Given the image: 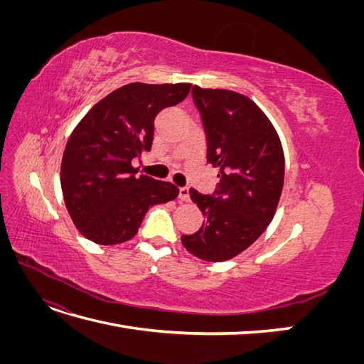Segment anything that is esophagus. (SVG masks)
Instances as JSON below:
<instances>
[{
    "instance_id": "esophagus-1",
    "label": "esophagus",
    "mask_w": 364,
    "mask_h": 364,
    "mask_svg": "<svg viewBox=\"0 0 364 364\" xmlns=\"http://www.w3.org/2000/svg\"><path fill=\"white\" fill-rule=\"evenodd\" d=\"M179 199L182 202H190V190L188 188H181L179 191Z\"/></svg>"
}]
</instances>
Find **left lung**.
<instances>
[{
	"label": "left lung",
	"instance_id": "left-lung-1",
	"mask_svg": "<svg viewBox=\"0 0 364 364\" xmlns=\"http://www.w3.org/2000/svg\"><path fill=\"white\" fill-rule=\"evenodd\" d=\"M208 138V162L218 168L213 196L190 190L206 220L183 247L203 261L222 262L255 243L277 213L284 186V150L277 129L249 97L193 87Z\"/></svg>",
	"mask_w": 364,
	"mask_h": 364
}]
</instances>
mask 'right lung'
<instances>
[{"label": "right lung", "mask_w": 364, "mask_h": 364, "mask_svg": "<svg viewBox=\"0 0 364 364\" xmlns=\"http://www.w3.org/2000/svg\"><path fill=\"white\" fill-rule=\"evenodd\" d=\"M191 83H129L94 105L73 130L60 165L65 206L79 232L102 246L134 238L149 208L179 196L171 182L135 176L150 151L155 117L181 103Z\"/></svg>", "instance_id": "1"}]
</instances>
